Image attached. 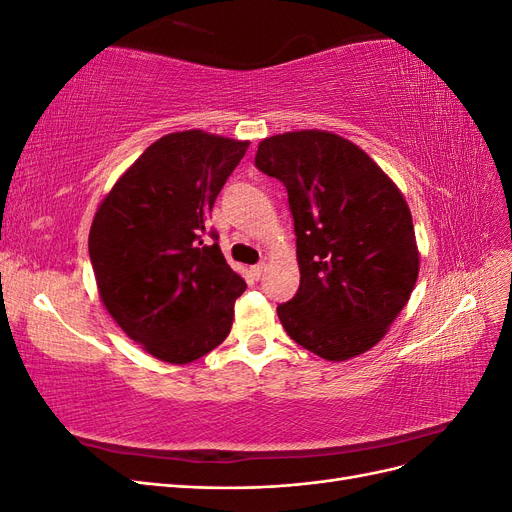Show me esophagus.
I'll return each mask as SVG.
<instances>
[{
    "instance_id": "1",
    "label": "esophagus",
    "mask_w": 512,
    "mask_h": 512,
    "mask_svg": "<svg viewBox=\"0 0 512 512\" xmlns=\"http://www.w3.org/2000/svg\"><path fill=\"white\" fill-rule=\"evenodd\" d=\"M265 269H267L265 262H260V265H254V267H252V275L258 280V277H260L262 273H265Z\"/></svg>"
}]
</instances>
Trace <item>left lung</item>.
Here are the masks:
<instances>
[{"mask_svg": "<svg viewBox=\"0 0 512 512\" xmlns=\"http://www.w3.org/2000/svg\"><path fill=\"white\" fill-rule=\"evenodd\" d=\"M256 166L286 185L297 235L299 292L277 305L286 333L335 363L374 348L421 262L404 194L359 145L324 130L265 138Z\"/></svg>", "mask_w": 512, "mask_h": 512, "instance_id": "obj_1", "label": "left lung"}]
</instances>
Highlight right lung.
Masks as SVG:
<instances>
[{"label":"right lung","instance_id":"right-lung-1","mask_svg":"<svg viewBox=\"0 0 512 512\" xmlns=\"http://www.w3.org/2000/svg\"><path fill=\"white\" fill-rule=\"evenodd\" d=\"M247 147L205 130L166 134L115 181L91 222L100 301L123 333L164 363H192L230 333L247 284L220 245L203 237Z\"/></svg>","mask_w":512,"mask_h":512}]
</instances>
